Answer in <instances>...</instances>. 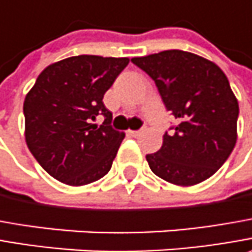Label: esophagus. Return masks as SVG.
<instances>
[{
    "mask_svg": "<svg viewBox=\"0 0 252 252\" xmlns=\"http://www.w3.org/2000/svg\"><path fill=\"white\" fill-rule=\"evenodd\" d=\"M128 134L131 135V136H138V135H141V129H136V131H134V129H128Z\"/></svg>",
    "mask_w": 252,
    "mask_h": 252,
    "instance_id": "34e87169",
    "label": "esophagus"
}]
</instances>
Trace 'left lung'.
Instances as JSON below:
<instances>
[{
    "mask_svg": "<svg viewBox=\"0 0 252 252\" xmlns=\"http://www.w3.org/2000/svg\"><path fill=\"white\" fill-rule=\"evenodd\" d=\"M152 78L177 126L163 135L156 153L146 155L158 177L176 186H195L227 160L237 141L239 101L219 66L183 50H166L131 60Z\"/></svg>",
    "mask_w": 252,
    "mask_h": 252,
    "instance_id": "8db88e82",
    "label": "left lung"
}]
</instances>
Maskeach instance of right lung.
<instances>
[{
	"instance_id": "add662e5",
	"label": "right lung",
	"mask_w": 252,
	"mask_h": 252,
	"mask_svg": "<svg viewBox=\"0 0 252 252\" xmlns=\"http://www.w3.org/2000/svg\"><path fill=\"white\" fill-rule=\"evenodd\" d=\"M129 58L75 56L50 64L25 97V139L51 177L86 186L111 169L126 134L110 126L103 96ZM99 114L103 126L92 125Z\"/></svg>"
}]
</instances>
